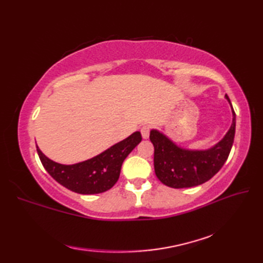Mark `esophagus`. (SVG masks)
Masks as SVG:
<instances>
[{"label": "esophagus", "mask_w": 263, "mask_h": 263, "mask_svg": "<svg viewBox=\"0 0 263 263\" xmlns=\"http://www.w3.org/2000/svg\"><path fill=\"white\" fill-rule=\"evenodd\" d=\"M141 135L143 139H148L149 138V133H150V127L148 125H143L141 127Z\"/></svg>", "instance_id": "34e87169"}]
</instances>
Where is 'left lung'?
<instances>
[{
    "label": "left lung",
    "mask_w": 263,
    "mask_h": 263,
    "mask_svg": "<svg viewBox=\"0 0 263 263\" xmlns=\"http://www.w3.org/2000/svg\"><path fill=\"white\" fill-rule=\"evenodd\" d=\"M226 99L231 100L226 95ZM232 106V104H231ZM230 130L214 147L206 150H189L178 147L157 130L150 131V141L155 148L154 166L158 180L174 189L200 185L217 174L231 153L235 137V111Z\"/></svg>",
    "instance_id": "obj_1"
}]
</instances>
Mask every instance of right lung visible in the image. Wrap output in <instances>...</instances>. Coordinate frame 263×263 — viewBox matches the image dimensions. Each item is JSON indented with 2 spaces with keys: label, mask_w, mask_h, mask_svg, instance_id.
<instances>
[{
  "label": "right lung",
  "mask_w": 263,
  "mask_h": 263,
  "mask_svg": "<svg viewBox=\"0 0 263 263\" xmlns=\"http://www.w3.org/2000/svg\"><path fill=\"white\" fill-rule=\"evenodd\" d=\"M141 140V133L137 131L96 157L73 165L55 163L38 147L37 153L44 168L61 185L80 194H97L114 186L123 161Z\"/></svg>",
  "instance_id": "1"
}]
</instances>
